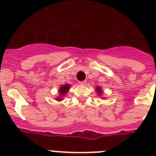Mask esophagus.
Listing matches in <instances>:
<instances>
[{
  "instance_id": "obj_1",
  "label": "esophagus",
  "mask_w": 156,
  "mask_h": 156,
  "mask_svg": "<svg viewBox=\"0 0 156 156\" xmlns=\"http://www.w3.org/2000/svg\"><path fill=\"white\" fill-rule=\"evenodd\" d=\"M86 81H79V85H81V86H84V85H86Z\"/></svg>"
}]
</instances>
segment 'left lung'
Segmentation results:
<instances>
[{
  "label": "left lung",
  "instance_id": "obj_1",
  "mask_svg": "<svg viewBox=\"0 0 156 156\" xmlns=\"http://www.w3.org/2000/svg\"><path fill=\"white\" fill-rule=\"evenodd\" d=\"M95 91H96V92H97V94H98V96H101V95H102L103 91H102V89H101V87H98V86L96 87V88H95Z\"/></svg>",
  "mask_w": 156,
  "mask_h": 156
}]
</instances>
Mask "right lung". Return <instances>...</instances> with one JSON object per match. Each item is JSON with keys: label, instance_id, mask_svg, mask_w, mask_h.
Returning <instances> with one entry per match:
<instances>
[{"label": "right lung", "instance_id": "add662e5", "mask_svg": "<svg viewBox=\"0 0 156 156\" xmlns=\"http://www.w3.org/2000/svg\"><path fill=\"white\" fill-rule=\"evenodd\" d=\"M70 88H71V85H69V84H65V85L60 86L59 90H58L59 96L56 98L57 101H62L63 98L65 96V94H67L68 91H69Z\"/></svg>", "mask_w": 156, "mask_h": 156}]
</instances>
